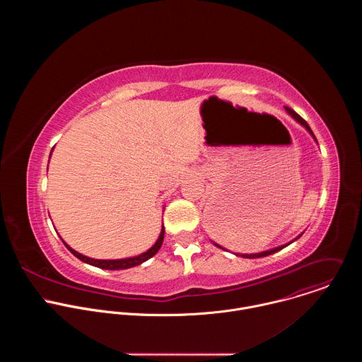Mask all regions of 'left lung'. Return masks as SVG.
<instances>
[{"instance_id": "left-lung-1", "label": "left lung", "mask_w": 362, "mask_h": 362, "mask_svg": "<svg viewBox=\"0 0 362 362\" xmlns=\"http://www.w3.org/2000/svg\"><path fill=\"white\" fill-rule=\"evenodd\" d=\"M285 110L298 122V123H300L309 133H311L313 136H314V133H313V130H311V127L308 126V123L298 115V113H295L292 109H289V107H285ZM314 139H315V136H314ZM317 140V139H315ZM289 245V243H288ZM288 245H284V246H278V247H275V249H271V250H265V252H261V253H253V255H242V257H249V259H255V257H264V256H268V255H272V253H275V252H278V250H281V249H284L285 246H288ZM218 247H222V246H219V245H216ZM223 249V247H222Z\"/></svg>"}]
</instances>
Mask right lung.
<instances>
[{"label": "right lung", "mask_w": 362, "mask_h": 362, "mask_svg": "<svg viewBox=\"0 0 362 362\" xmlns=\"http://www.w3.org/2000/svg\"><path fill=\"white\" fill-rule=\"evenodd\" d=\"M163 238H165V228H162V232H160V236L159 239L156 240V243H154L147 252L139 255V256H133V257H126V259H91V257L88 256H84L78 252H76L74 249H71L64 240V245L67 246V249L76 256L78 257L80 261L88 264V265H93V267H97V268H101V269H110V271H119V269H129V268H133V267H137L143 262H146L147 259H150L151 256H154L158 253V250L160 249L162 243H163Z\"/></svg>", "instance_id": "right-lung-1"}]
</instances>
